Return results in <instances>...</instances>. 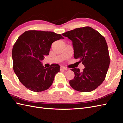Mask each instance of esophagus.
<instances>
[{"mask_svg": "<svg viewBox=\"0 0 123 123\" xmlns=\"http://www.w3.org/2000/svg\"><path fill=\"white\" fill-rule=\"evenodd\" d=\"M60 69H61V70H67L68 68H65L64 67H61Z\"/></svg>", "mask_w": 123, "mask_h": 123, "instance_id": "obj_1", "label": "esophagus"}]
</instances>
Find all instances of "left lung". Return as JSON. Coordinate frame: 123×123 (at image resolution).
<instances>
[{
    "instance_id": "left-lung-1",
    "label": "left lung",
    "mask_w": 123,
    "mask_h": 123,
    "mask_svg": "<svg viewBox=\"0 0 123 123\" xmlns=\"http://www.w3.org/2000/svg\"><path fill=\"white\" fill-rule=\"evenodd\" d=\"M72 42L74 57L82 62L85 68L71 69L74 78L70 85L74 90L89 92L98 87L105 80L110 63L107 44L97 31L87 26L62 34Z\"/></svg>"
}]
</instances>
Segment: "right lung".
I'll return each mask as SVG.
<instances>
[{"label":"right lung","mask_w":123,"mask_h":123,"mask_svg":"<svg viewBox=\"0 0 123 123\" xmlns=\"http://www.w3.org/2000/svg\"><path fill=\"white\" fill-rule=\"evenodd\" d=\"M62 38L60 34L36 30L26 31L18 38L12 51L13 69L26 88L40 92L51 87L60 67L52 64L46 68L41 61L49 54L52 43Z\"/></svg>","instance_id":"1"}]
</instances>
